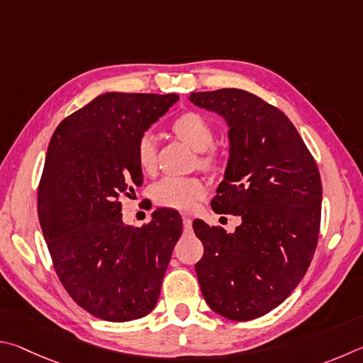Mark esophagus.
Returning a JSON list of instances; mask_svg holds the SVG:
<instances>
[{
    "instance_id": "34e87169",
    "label": "esophagus",
    "mask_w": 363,
    "mask_h": 363,
    "mask_svg": "<svg viewBox=\"0 0 363 363\" xmlns=\"http://www.w3.org/2000/svg\"><path fill=\"white\" fill-rule=\"evenodd\" d=\"M183 230L185 231H191V226H193V220L189 217H183Z\"/></svg>"
}]
</instances>
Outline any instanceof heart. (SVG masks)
<instances>
[{
    "instance_id": "1",
    "label": "heart",
    "mask_w": 363,
    "mask_h": 363,
    "mask_svg": "<svg viewBox=\"0 0 363 363\" xmlns=\"http://www.w3.org/2000/svg\"><path fill=\"white\" fill-rule=\"evenodd\" d=\"M174 135L196 151V164L206 172H217L221 165V152L213 145L215 129L211 121L196 111H185L170 124ZM135 159L140 170L152 175L157 167L156 140L143 133L135 146ZM206 193V183L199 177H165L151 189L152 201L159 207L188 212Z\"/></svg>"
}]
</instances>
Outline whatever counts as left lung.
<instances>
[{
  "instance_id": "1",
  "label": "left lung",
  "mask_w": 363,
  "mask_h": 363,
  "mask_svg": "<svg viewBox=\"0 0 363 363\" xmlns=\"http://www.w3.org/2000/svg\"><path fill=\"white\" fill-rule=\"evenodd\" d=\"M189 100L230 127V159L212 208L242 218L234 233L193 221L204 245L196 274L215 313L253 320L277 308L309 268L320 228L319 169L291 121L257 95L220 89Z\"/></svg>"
}]
</instances>
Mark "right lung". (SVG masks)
Instances as JSON below:
<instances>
[{
    "label": "right lung",
    "mask_w": 363,
    "mask_h": 363,
    "mask_svg": "<svg viewBox=\"0 0 363 363\" xmlns=\"http://www.w3.org/2000/svg\"><path fill=\"white\" fill-rule=\"evenodd\" d=\"M177 94L106 92L57 125L38 188V215L57 276L99 319L129 322L155 309L182 217L157 208L142 228L124 225L121 194L142 186L138 138Z\"/></svg>",
    "instance_id": "1"
}]
</instances>
